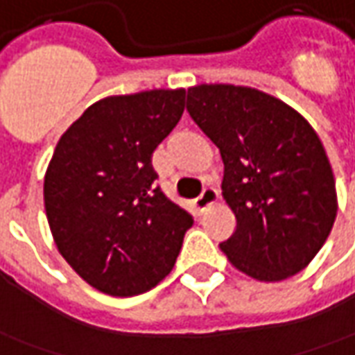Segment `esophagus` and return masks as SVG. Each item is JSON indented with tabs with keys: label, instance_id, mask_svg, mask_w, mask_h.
<instances>
[{
	"label": "esophagus",
	"instance_id": "1",
	"mask_svg": "<svg viewBox=\"0 0 355 355\" xmlns=\"http://www.w3.org/2000/svg\"><path fill=\"white\" fill-rule=\"evenodd\" d=\"M216 197H218V193H216L214 187H205L201 195L195 199V209L205 210L209 205H212V202L216 201Z\"/></svg>",
	"mask_w": 355,
	"mask_h": 355
}]
</instances>
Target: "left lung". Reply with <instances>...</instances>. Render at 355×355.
I'll return each mask as SVG.
<instances>
[{
    "label": "left lung",
    "mask_w": 355,
    "mask_h": 355,
    "mask_svg": "<svg viewBox=\"0 0 355 355\" xmlns=\"http://www.w3.org/2000/svg\"><path fill=\"white\" fill-rule=\"evenodd\" d=\"M187 112L224 164L222 195L236 214L220 243L230 263L265 282L304 270L336 218L334 175L313 127L275 96L234 85L193 87Z\"/></svg>",
    "instance_id": "obj_1"
}]
</instances>
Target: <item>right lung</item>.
Wrapping results in <instances>:
<instances>
[{"instance_id": "add662e5", "label": "right lung", "mask_w": 355, "mask_h": 355, "mask_svg": "<svg viewBox=\"0 0 355 355\" xmlns=\"http://www.w3.org/2000/svg\"><path fill=\"white\" fill-rule=\"evenodd\" d=\"M185 90L92 104L61 135L44 180L51 236L92 288L137 295L170 275L193 226L154 182L150 156L182 119Z\"/></svg>"}]
</instances>
